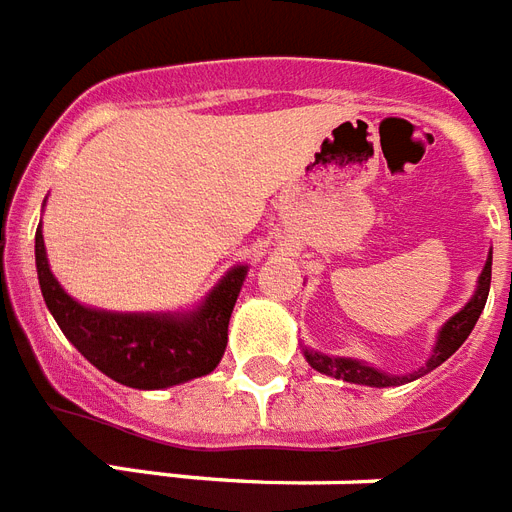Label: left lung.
Masks as SVG:
<instances>
[{
	"mask_svg": "<svg viewBox=\"0 0 512 512\" xmlns=\"http://www.w3.org/2000/svg\"><path fill=\"white\" fill-rule=\"evenodd\" d=\"M489 285H492V251H489V259H486L484 269H481V277H478L473 298H470L468 304H465L455 317H449V320L444 322V327L439 330V338H436V346H433L431 359L425 362V367L410 372V375H388V372L367 365V362H359V359L330 357V354H322V351H314V349H304L306 362H309L317 372H322V375L346 380V383H359V386L386 388V386H402V383H410V380L420 378V375H425V372L436 370L441 362H447V359L452 357L460 346H463L465 338L470 335V330L476 327L481 312H484L486 296H489Z\"/></svg>",
	"mask_w": 512,
	"mask_h": 512,
	"instance_id": "left-lung-1",
	"label": "left lung"
}]
</instances>
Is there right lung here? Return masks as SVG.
Listing matches in <instances>:
<instances>
[{
    "mask_svg": "<svg viewBox=\"0 0 512 512\" xmlns=\"http://www.w3.org/2000/svg\"><path fill=\"white\" fill-rule=\"evenodd\" d=\"M36 272L47 309L65 338L100 372L129 388H169L208 375L227 349V327L248 267H232L206 301L187 314H121L79 304L55 280L42 224Z\"/></svg>",
    "mask_w": 512,
    "mask_h": 512,
    "instance_id": "1",
    "label": "right lung"
}]
</instances>
